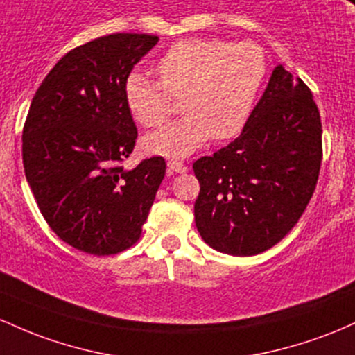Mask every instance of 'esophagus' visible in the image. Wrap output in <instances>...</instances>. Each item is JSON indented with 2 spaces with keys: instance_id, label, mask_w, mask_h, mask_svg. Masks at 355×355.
Here are the masks:
<instances>
[{
  "instance_id": "1",
  "label": "esophagus",
  "mask_w": 355,
  "mask_h": 355,
  "mask_svg": "<svg viewBox=\"0 0 355 355\" xmlns=\"http://www.w3.org/2000/svg\"><path fill=\"white\" fill-rule=\"evenodd\" d=\"M167 167H169L171 173H186V167L184 164H182L181 161H178V159H171L169 162H167Z\"/></svg>"
}]
</instances>
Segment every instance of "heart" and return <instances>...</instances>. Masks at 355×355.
<instances>
[{
  "label": "heart",
  "instance_id": "heart-1",
  "mask_svg": "<svg viewBox=\"0 0 355 355\" xmlns=\"http://www.w3.org/2000/svg\"><path fill=\"white\" fill-rule=\"evenodd\" d=\"M159 82L130 73L124 83L127 109L139 124L161 125L181 97L186 115L146 135L144 149L167 157H184L209 137L236 135L248 121L266 77V60L258 45L218 38H186L171 45L156 62Z\"/></svg>",
  "mask_w": 355,
  "mask_h": 355
}]
</instances>
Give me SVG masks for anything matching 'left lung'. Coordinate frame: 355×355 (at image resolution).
Returning <instances> with one entry per match:
<instances>
[{"instance_id":"obj_1","label":"left lung","mask_w":355,"mask_h":355,"mask_svg":"<svg viewBox=\"0 0 355 355\" xmlns=\"http://www.w3.org/2000/svg\"><path fill=\"white\" fill-rule=\"evenodd\" d=\"M320 162L322 122L312 92L278 65L240 137L193 164L201 238L234 257L272 248L304 214Z\"/></svg>"}]
</instances>
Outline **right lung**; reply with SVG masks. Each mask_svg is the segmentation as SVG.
I'll list each match as a JSON object with an SVG mask.
<instances>
[{
    "label": "right lung",
    "mask_w": 355,
    "mask_h": 355,
    "mask_svg": "<svg viewBox=\"0 0 355 355\" xmlns=\"http://www.w3.org/2000/svg\"><path fill=\"white\" fill-rule=\"evenodd\" d=\"M146 33H112L63 55L38 87L23 125V166L43 218L83 253L130 248L166 174L164 157L122 166L137 127L124 97L134 65L157 45Z\"/></svg>",
    "instance_id": "right-lung-1"
}]
</instances>
